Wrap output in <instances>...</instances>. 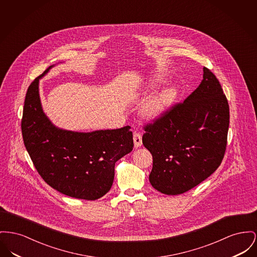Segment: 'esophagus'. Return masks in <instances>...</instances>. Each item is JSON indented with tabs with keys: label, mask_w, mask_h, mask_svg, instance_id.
Here are the masks:
<instances>
[{
	"label": "esophagus",
	"mask_w": 257,
	"mask_h": 257,
	"mask_svg": "<svg viewBox=\"0 0 257 257\" xmlns=\"http://www.w3.org/2000/svg\"><path fill=\"white\" fill-rule=\"evenodd\" d=\"M133 139H134L135 148H140L142 146V144H143V142H142V134L139 133V132H135Z\"/></svg>",
	"instance_id": "34e87169"
}]
</instances>
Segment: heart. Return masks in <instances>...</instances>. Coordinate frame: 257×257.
<instances>
[{"label":"heart","instance_id":"obj_1","mask_svg":"<svg viewBox=\"0 0 257 257\" xmlns=\"http://www.w3.org/2000/svg\"><path fill=\"white\" fill-rule=\"evenodd\" d=\"M160 81V76L151 77L149 86L152 88ZM178 94V89L175 86H168L163 90L159 91L149 97L141 107L142 114L149 119L155 118L162 114L169 106L173 104Z\"/></svg>","mask_w":257,"mask_h":257}]
</instances>
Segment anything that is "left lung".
I'll use <instances>...</instances> for the list:
<instances>
[{
    "label": "left lung",
    "instance_id": "1",
    "mask_svg": "<svg viewBox=\"0 0 257 257\" xmlns=\"http://www.w3.org/2000/svg\"><path fill=\"white\" fill-rule=\"evenodd\" d=\"M199 86L182 103L145 126L143 144L153 158L151 185L184 193L209 178L226 150L229 105L218 79L204 67Z\"/></svg>",
    "mask_w": 257,
    "mask_h": 257
}]
</instances>
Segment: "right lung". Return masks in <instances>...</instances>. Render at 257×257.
<instances>
[{"instance_id": "1", "label": "right lung", "mask_w": 257, "mask_h": 257, "mask_svg": "<svg viewBox=\"0 0 257 257\" xmlns=\"http://www.w3.org/2000/svg\"><path fill=\"white\" fill-rule=\"evenodd\" d=\"M53 66L35 78L26 93L21 131L25 148L38 173L67 196L97 200L110 189L114 165L134 147L130 126L88 133L63 130L43 110L39 81Z\"/></svg>"}]
</instances>
